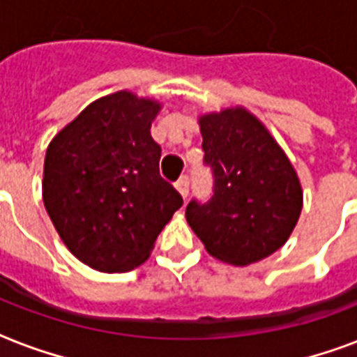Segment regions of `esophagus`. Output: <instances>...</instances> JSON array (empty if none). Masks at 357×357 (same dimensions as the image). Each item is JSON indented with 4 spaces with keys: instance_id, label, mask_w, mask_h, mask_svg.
I'll use <instances>...</instances> for the list:
<instances>
[{
    "instance_id": "obj_1",
    "label": "esophagus",
    "mask_w": 357,
    "mask_h": 357,
    "mask_svg": "<svg viewBox=\"0 0 357 357\" xmlns=\"http://www.w3.org/2000/svg\"><path fill=\"white\" fill-rule=\"evenodd\" d=\"M176 189L179 190L181 197L187 198V195H189V178H187V176H181V178L176 181Z\"/></svg>"
}]
</instances>
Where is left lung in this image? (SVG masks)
Instances as JSON below:
<instances>
[{"label":"left lung","instance_id":"left-lung-1","mask_svg":"<svg viewBox=\"0 0 357 357\" xmlns=\"http://www.w3.org/2000/svg\"><path fill=\"white\" fill-rule=\"evenodd\" d=\"M204 162L213 170V197L190 200L185 217L206 251L221 262L249 266L290 238L303 190L287 153L257 116L241 106L204 114Z\"/></svg>","mask_w":357,"mask_h":357}]
</instances>
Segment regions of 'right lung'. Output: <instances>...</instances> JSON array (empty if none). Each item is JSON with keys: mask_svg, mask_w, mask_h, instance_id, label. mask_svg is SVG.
I'll return each instance as SVG.
<instances>
[{"mask_svg": "<svg viewBox=\"0 0 357 357\" xmlns=\"http://www.w3.org/2000/svg\"><path fill=\"white\" fill-rule=\"evenodd\" d=\"M160 102L116 91L52 138L43 200L59 238L89 268L121 273L146 262L183 198L160 178L151 121Z\"/></svg>", "mask_w": 357, "mask_h": 357, "instance_id": "1", "label": "right lung"}]
</instances>
